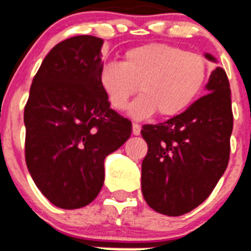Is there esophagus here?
I'll use <instances>...</instances> for the list:
<instances>
[{"mask_svg":"<svg viewBox=\"0 0 251 251\" xmlns=\"http://www.w3.org/2000/svg\"><path fill=\"white\" fill-rule=\"evenodd\" d=\"M132 134L134 135H139L140 134V126L138 124H132Z\"/></svg>","mask_w":251,"mask_h":251,"instance_id":"esophagus-1","label":"esophagus"}]
</instances>
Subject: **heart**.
<instances>
[{
	"instance_id": "1",
	"label": "heart",
	"mask_w": 251,
	"mask_h": 251,
	"mask_svg": "<svg viewBox=\"0 0 251 251\" xmlns=\"http://www.w3.org/2000/svg\"><path fill=\"white\" fill-rule=\"evenodd\" d=\"M207 78L206 59L168 44L132 48L122 63H104L99 71V85L116 109H124L139 87L142 94L129 107L135 120L156 112L161 117L180 115L199 98Z\"/></svg>"
}]
</instances>
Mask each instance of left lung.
Instances as JSON below:
<instances>
[{
	"mask_svg": "<svg viewBox=\"0 0 251 251\" xmlns=\"http://www.w3.org/2000/svg\"><path fill=\"white\" fill-rule=\"evenodd\" d=\"M205 58L217 63L209 52ZM205 89L206 95L180 115L140 131L148 144L142 192L154 211L169 217L202 203L227 169L233 115L225 69H214Z\"/></svg>",
	"mask_w": 251,
	"mask_h": 251,
	"instance_id": "8db88e82",
	"label": "left lung"
}]
</instances>
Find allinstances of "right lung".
<instances>
[{"label":"right lung","mask_w":251,"mask_h":251,"mask_svg":"<svg viewBox=\"0 0 251 251\" xmlns=\"http://www.w3.org/2000/svg\"><path fill=\"white\" fill-rule=\"evenodd\" d=\"M101 45V38L76 36L54 46L24 108L26 168L60 209L94 201L104 183V158L131 134V122L109 108L99 85Z\"/></svg>","instance_id":"obj_1"}]
</instances>
